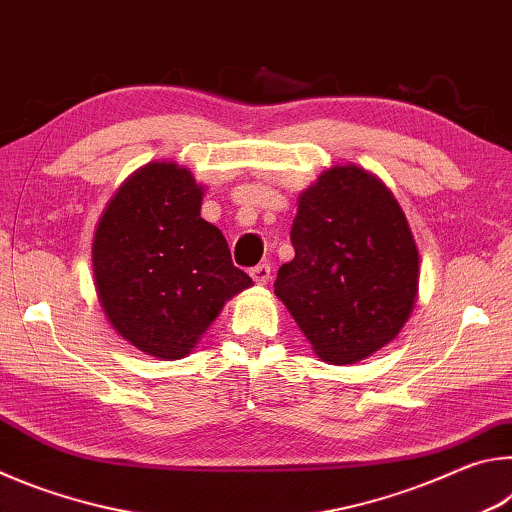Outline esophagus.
Instances as JSON below:
<instances>
[{
    "label": "esophagus",
    "instance_id": "esophagus-1",
    "mask_svg": "<svg viewBox=\"0 0 512 512\" xmlns=\"http://www.w3.org/2000/svg\"><path fill=\"white\" fill-rule=\"evenodd\" d=\"M250 277H253L257 284H266L268 280H271V264L253 266V268H250Z\"/></svg>",
    "mask_w": 512,
    "mask_h": 512
}]
</instances>
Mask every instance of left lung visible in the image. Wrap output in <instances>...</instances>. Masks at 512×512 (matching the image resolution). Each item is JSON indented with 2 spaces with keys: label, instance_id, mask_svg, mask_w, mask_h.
I'll list each match as a JSON object with an SVG mask.
<instances>
[{
  "label": "left lung",
  "instance_id": "obj_1",
  "mask_svg": "<svg viewBox=\"0 0 512 512\" xmlns=\"http://www.w3.org/2000/svg\"><path fill=\"white\" fill-rule=\"evenodd\" d=\"M275 296L327 363H354L393 341L418 293V248L381 180L334 167L300 196Z\"/></svg>",
  "mask_w": 512,
  "mask_h": 512
}]
</instances>
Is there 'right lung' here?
<instances>
[{
	"label": "right lung",
	"instance_id": "right-lung-1",
	"mask_svg": "<svg viewBox=\"0 0 512 512\" xmlns=\"http://www.w3.org/2000/svg\"><path fill=\"white\" fill-rule=\"evenodd\" d=\"M203 187L187 169L153 162L103 212L92 246L97 293L112 327L158 359H180L253 280L201 216Z\"/></svg>",
	"mask_w": 512,
	"mask_h": 512
}]
</instances>
